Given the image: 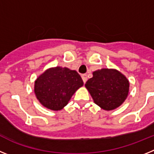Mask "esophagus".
Masks as SVG:
<instances>
[{
    "label": "esophagus",
    "mask_w": 154,
    "mask_h": 154,
    "mask_svg": "<svg viewBox=\"0 0 154 154\" xmlns=\"http://www.w3.org/2000/svg\"><path fill=\"white\" fill-rule=\"evenodd\" d=\"M82 80H83L84 83H85L87 81V75L86 74L82 75Z\"/></svg>",
    "instance_id": "esophagus-1"
}]
</instances>
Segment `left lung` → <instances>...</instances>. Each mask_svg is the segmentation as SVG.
<instances>
[{
    "label": "left lung",
    "instance_id": "1",
    "mask_svg": "<svg viewBox=\"0 0 154 154\" xmlns=\"http://www.w3.org/2000/svg\"><path fill=\"white\" fill-rule=\"evenodd\" d=\"M85 87L94 103L104 110H112L123 104L129 93L130 83L116 69H102L93 72Z\"/></svg>",
    "mask_w": 154,
    "mask_h": 154
}]
</instances>
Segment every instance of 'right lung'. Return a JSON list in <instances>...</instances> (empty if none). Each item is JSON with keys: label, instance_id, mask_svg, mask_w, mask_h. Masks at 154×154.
Returning <instances> with one entry per match:
<instances>
[{"label": "right lung", "instance_id": "right-lung-1", "mask_svg": "<svg viewBox=\"0 0 154 154\" xmlns=\"http://www.w3.org/2000/svg\"><path fill=\"white\" fill-rule=\"evenodd\" d=\"M83 85L76 71L57 66L50 68L35 82V93L41 104L51 110H61L73 94Z\"/></svg>", "mask_w": 154, "mask_h": 154}]
</instances>
